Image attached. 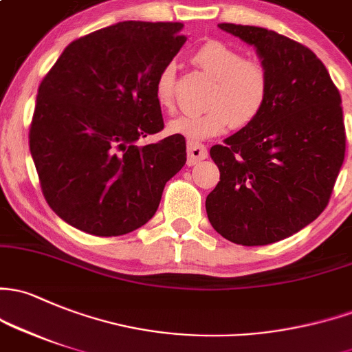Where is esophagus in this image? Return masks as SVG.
Returning a JSON list of instances; mask_svg holds the SVG:
<instances>
[{"instance_id": "obj_1", "label": "esophagus", "mask_w": 352, "mask_h": 352, "mask_svg": "<svg viewBox=\"0 0 352 352\" xmlns=\"http://www.w3.org/2000/svg\"><path fill=\"white\" fill-rule=\"evenodd\" d=\"M187 164L195 165L197 162L206 160L207 158V148L204 145H199V143H187Z\"/></svg>"}]
</instances>
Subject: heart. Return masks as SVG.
Masks as SVG:
<instances>
[{"label":"heart","mask_w":352,"mask_h":352,"mask_svg":"<svg viewBox=\"0 0 352 352\" xmlns=\"http://www.w3.org/2000/svg\"><path fill=\"white\" fill-rule=\"evenodd\" d=\"M192 64L212 77L206 111L170 121L168 131L197 143L214 138L231 126H250L263 113L270 96V74L263 62L244 58L234 47L209 40L192 55ZM177 70L165 65L155 79V99L166 113L175 109Z\"/></svg>","instance_id":"heart-1"}]
</instances>
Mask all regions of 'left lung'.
<instances>
[{
    "label": "left lung",
    "mask_w": 352,
    "mask_h": 352,
    "mask_svg": "<svg viewBox=\"0 0 352 352\" xmlns=\"http://www.w3.org/2000/svg\"><path fill=\"white\" fill-rule=\"evenodd\" d=\"M219 28L256 47L270 96L256 121L210 148L221 177L206 199L207 217L231 243L265 246L327 207L346 153L341 94L309 47L260 27Z\"/></svg>",
    "instance_id": "8db88e82"
}]
</instances>
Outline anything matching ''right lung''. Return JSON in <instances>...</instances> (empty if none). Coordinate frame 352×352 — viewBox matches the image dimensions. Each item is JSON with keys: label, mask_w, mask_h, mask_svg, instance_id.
Listing matches in <instances>:
<instances>
[{"label": "right lung", "mask_w": 352, "mask_h": 352, "mask_svg": "<svg viewBox=\"0 0 352 352\" xmlns=\"http://www.w3.org/2000/svg\"><path fill=\"white\" fill-rule=\"evenodd\" d=\"M182 23L121 21L74 40L43 77L30 151L43 197L65 223L121 236L157 212L165 184L186 165V138L166 136L155 79L186 43Z\"/></svg>", "instance_id": "add662e5"}]
</instances>
